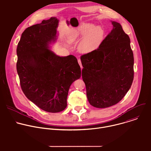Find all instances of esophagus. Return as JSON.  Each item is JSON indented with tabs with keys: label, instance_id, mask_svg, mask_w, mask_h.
<instances>
[{
	"label": "esophagus",
	"instance_id": "obj_1",
	"mask_svg": "<svg viewBox=\"0 0 151 151\" xmlns=\"http://www.w3.org/2000/svg\"><path fill=\"white\" fill-rule=\"evenodd\" d=\"M78 63H79V66H80L81 68V69H82V63H81V60H80L79 58H78Z\"/></svg>",
	"mask_w": 151,
	"mask_h": 151
}]
</instances>
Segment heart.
<instances>
[{"label": "heart", "mask_w": 151, "mask_h": 151, "mask_svg": "<svg viewBox=\"0 0 151 151\" xmlns=\"http://www.w3.org/2000/svg\"><path fill=\"white\" fill-rule=\"evenodd\" d=\"M104 36V30L101 26H96L90 23H82L71 30L68 35V40L72 43L82 39L78 49L80 52L87 53L97 49L101 44Z\"/></svg>", "instance_id": "obj_1"}]
</instances>
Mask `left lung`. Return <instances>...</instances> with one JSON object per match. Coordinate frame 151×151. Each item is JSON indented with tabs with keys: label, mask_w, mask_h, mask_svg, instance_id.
I'll use <instances>...</instances> for the list:
<instances>
[{
	"label": "left lung",
	"mask_w": 151,
	"mask_h": 151,
	"mask_svg": "<svg viewBox=\"0 0 151 151\" xmlns=\"http://www.w3.org/2000/svg\"><path fill=\"white\" fill-rule=\"evenodd\" d=\"M113 29L99 48L81 57L82 77L88 100L97 108L120 101L134 78V57L130 39L121 25L112 21Z\"/></svg>",
	"instance_id": "8db88e82"
}]
</instances>
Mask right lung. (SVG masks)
Returning a JSON list of instances; mask_svg holds the SVG:
<instances>
[{"mask_svg":"<svg viewBox=\"0 0 151 151\" xmlns=\"http://www.w3.org/2000/svg\"><path fill=\"white\" fill-rule=\"evenodd\" d=\"M58 21L51 17L29 27L17 48V70L23 92L39 108L51 113L65 109L70 85L81 75L75 56L60 57L49 50L57 39Z\"/></svg>","mask_w":151,"mask_h":151,"instance_id":"obj_1","label":"right lung"}]
</instances>
